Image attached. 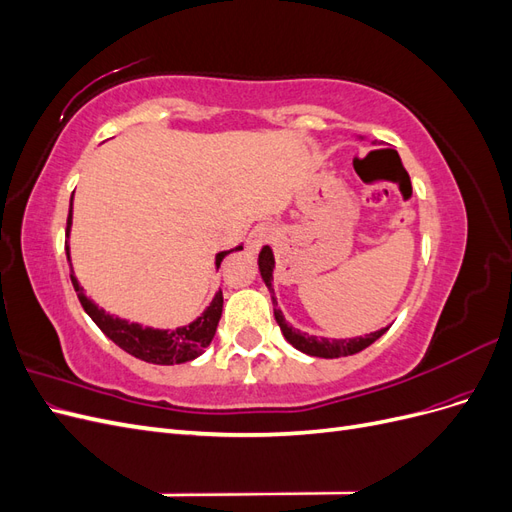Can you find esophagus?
<instances>
[{
    "mask_svg": "<svg viewBox=\"0 0 512 512\" xmlns=\"http://www.w3.org/2000/svg\"><path fill=\"white\" fill-rule=\"evenodd\" d=\"M269 239H271V228L267 224H258L252 228L250 237H247V250L256 254L262 245L269 243Z\"/></svg>",
    "mask_w": 512,
    "mask_h": 512,
    "instance_id": "1",
    "label": "esophagus"
}]
</instances>
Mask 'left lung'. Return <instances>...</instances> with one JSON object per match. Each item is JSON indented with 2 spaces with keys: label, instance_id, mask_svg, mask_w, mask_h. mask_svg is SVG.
<instances>
[{
  "label": "left lung",
  "instance_id": "1",
  "mask_svg": "<svg viewBox=\"0 0 512 512\" xmlns=\"http://www.w3.org/2000/svg\"><path fill=\"white\" fill-rule=\"evenodd\" d=\"M273 267H275L273 252H271L269 245H265L260 250V256H258V269H260V275H262V282L267 284V288L271 292L275 320H277V324H280L286 342L292 344L297 350H301L309 356H320V359H339V356H350V354L365 350L367 346L374 344L378 337H382L386 331H389V327H384V329L369 333L365 337H350V339H327V337H316V335H309V333H301L299 329H294L292 324L286 322L282 309H277V299L273 297L275 292H273V284H271L273 282Z\"/></svg>",
  "mask_w": 512,
  "mask_h": 512
}]
</instances>
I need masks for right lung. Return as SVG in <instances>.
<instances>
[{
    "label": "right lung",
    "mask_w": 512,
    "mask_h": 512,
    "mask_svg": "<svg viewBox=\"0 0 512 512\" xmlns=\"http://www.w3.org/2000/svg\"><path fill=\"white\" fill-rule=\"evenodd\" d=\"M70 226H72V207L68 213L66 235H70ZM239 250H243V245H237L235 250L220 252L218 256H215V267L220 269L222 260L230 252H239ZM66 256L70 260V247H66ZM70 280H72L76 294H79V301H81L83 309L89 314V318L98 324L100 331L108 339H113V342L121 350H126L128 354L136 356V359L153 363V365H177V363L194 361L196 356L203 354L205 348L211 344L215 329H218V322L222 318L224 297L220 290V292H215V297L205 312L200 314L194 322L185 324V327H177L173 331L143 327V324H138V322H128L123 318L106 314L102 307H98L94 301L87 299L85 290L79 284V280H76L74 271L70 273Z\"/></svg>",
    "instance_id": "add662e5"
}]
</instances>
